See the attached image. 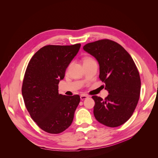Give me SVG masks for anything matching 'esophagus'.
Returning <instances> with one entry per match:
<instances>
[{
  "mask_svg": "<svg viewBox=\"0 0 158 158\" xmlns=\"http://www.w3.org/2000/svg\"><path fill=\"white\" fill-rule=\"evenodd\" d=\"M80 98H81V99L82 101H83V100L87 99V98H88V96H86V95H84V94H82V95L80 96Z\"/></svg>",
  "mask_w": 158,
  "mask_h": 158,
  "instance_id": "1",
  "label": "esophagus"
}]
</instances>
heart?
I'll use <instances>...</instances> for the list:
<instances>
[{"label": "heart", "instance_id": "b5f03b06", "mask_svg": "<svg viewBox=\"0 0 158 158\" xmlns=\"http://www.w3.org/2000/svg\"><path fill=\"white\" fill-rule=\"evenodd\" d=\"M93 60L92 58H91V57H86L85 59H84V62H86V61H89V60Z\"/></svg>", "mask_w": 158, "mask_h": 158}]
</instances>
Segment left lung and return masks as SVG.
Returning a JSON list of instances; mask_svg holds the SVG:
<instances>
[{
    "label": "left lung",
    "mask_w": 158,
    "mask_h": 158,
    "mask_svg": "<svg viewBox=\"0 0 158 158\" xmlns=\"http://www.w3.org/2000/svg\"><path fill=\"white\" fill-rule=\"evenodd\" d=\"M83 49L98 61L99 78L109 94L104 99L92 97L94 117L108 127L123 124L132 115L140 96L141 79L136 64L120 44L109 39L88 43Z\"/></svg>",
    "instance_id": "1"
}]
</instances>
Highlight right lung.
Here are the masks:
<instances>
[{"mask_svg":"<svg viewBox=\"0 0 158 158\" xmlns=\"http://www.w3.org/2000/svg\"><path fill=\"white\" fill-rule=\"evenodd\" d=\"M80 48L81 44L48 45L32 56L27 67L22 94L32 119L48 133H60L73 123L80 96L59 94L58 85Z\"/></svg>","mask_w":158,"mask_h":158,"instance_id":"add662e5","label":"right lung"}]
</instances>
